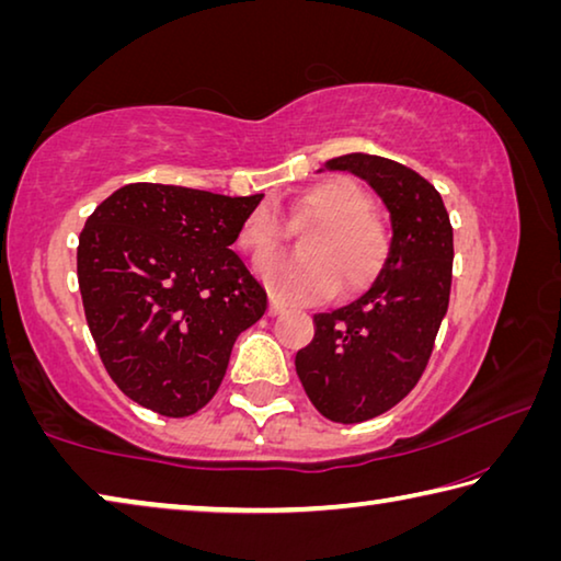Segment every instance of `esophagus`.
Listing matches in <instances>:
<instances>
[{
    "label": "esophagus",
    "instance_id": "34e87169",
    "mask_svg": "<svg viewBox=\"0 0 561 561\" xmlns=\"http://www.w3.org/2000/svg\"><path fill=\"white\" fill-rule=\"evenodd\" d=\"M284 307H287V304H284L279 297H274V294H270V317L282 314Z\"/></svg>",
    "mask_w": 561,
    "mask_h": 561
}]
</instances>
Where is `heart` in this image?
<instances>
[{"label":"heart","instance_id":"heart-1","mask_svg":"<svg viewBox=\"0 0 561 561\" xmlns=\"http://www.w3.org/2000/svg\"><path fill=\"white\" fill-rule=\"evenodd\" d=\"M282 213V210H279ZM289 222L314 225L304 237L301 257H274L257 264L264 284L291 301H321L341 294L366 291L381 277L391 254L386 225L371 213L366 190L351 178H331L294 197ZM284 225L270 207L247 215L237 234L240 250L262 260L284 242Z\"/></svg>","mask_w":561,"mask_h":561}]
</instances>
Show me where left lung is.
<instances>
[{"instance_id":"obj_1","label":"left lung","mask_w":561,"mask_h":561,"mask_svg":"<svg viewBox=\"0 0 561 561\" xmlns=\"http://www.w3.org/2000/svg\"><path fill=\"white\" fill-rule=\"evenodd\" d=\"M327 170L366 180L391 213V254L364 297L314 314V339L294 366L317 411L364 423L413 391L448 311L453 225L428 180L396 160L366 153L331 158Z\"/></svg>"}]
</instances>
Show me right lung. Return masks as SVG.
Here are the masks:
<instances>
[{"label":"right lung","mask_w":561,"mask_h":561,"mask_svg":"<svg viewBox=\"0 0 561 561\" xmlns=\"http://www.w3.org/2000/svg\"><path fill=\"white\" fill-rule=\"evenodd\" d=\"M264 195L130 183L83 225L76 272L91 336L123 393L168 417L220 388L267 291L230 250Z\"/></svg>","instance_id":"obj_1"}]
</instances>
